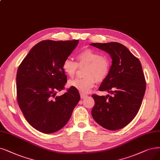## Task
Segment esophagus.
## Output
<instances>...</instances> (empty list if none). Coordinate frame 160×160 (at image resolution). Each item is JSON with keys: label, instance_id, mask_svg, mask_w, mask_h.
<instances>
[{"label": "esophagus", "instance_id": "obj_1", "mask_svg": "<svg viewBox=\"0 0 160 160\" xmlns=\"http://www.w3.org/2000/svg\"><path fill=\"white\" fill-rule=\"evenodd\" d=\"M80 96H81V98L82 99V98H85V97H87V95L85 94H83V93H80Z\"/></svg>", "mask_w": 160, "mask_h": 160}]
</instances>
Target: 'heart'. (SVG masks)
<instances>
[{
	"label": "heart",
	"mask_w": 160,
	"mask_h": 160,
	"mask_svg": "<svg viewBox=\"0 0 160 160\" xmlns=\"http://www.w3.org/2000/svg\"><path fill=\"white\" fill-rule=\"evenodd\" d=\"M78 63L71 58L63 62L62 69L69 78L76 75L78 67H85L82 79L69 81V85L79 91L81 93H88L95 86L96 82L103 81L108 75L110 69V60L106 55H100L97 51L91 48L82 50L77 54Z\"/></svg>",
	"instance_id": "1"
}]
</instances>
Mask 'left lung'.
<instances>
[{
	"instance_id": "8db88e82",
	"label": "left lung",
	"mask_w": 160,
	"mask_h": 160,
	"mask_svg": "<svg viewBox=\"0 0 160 160\" xmlns=\"http://www.w3.org/2000/svg\"><path fill=\"white\" fill-rule=\"evenodd\" d=\"M91 45L106 51L112 59L110 72L98 88L112 96L92 95L95 102L92 116L106 129H122L135 118L142 104L146 90L142 65L128 48L119 42Z\"/></svg>"
}]
</instances>
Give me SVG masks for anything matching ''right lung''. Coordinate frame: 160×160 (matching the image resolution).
Here are the masks:
<instances>
[{"mask_svg": "<svg viewBox=\"0 0 160 160\" xmlns=\"http://www.w3.org/2000/svg\"><path fill=\"white\" fill-rule=\"evenodd\" d=\"M79 40L42 41L31 49L19 66L16 75L17 100L28 122L45 134L61 129L69 120L80 100L72 87L61 96L67 76L62 69Z\"/></svg>", "mask_w": 160, "mask_h": 160, "instance_id": "obj_1", "label": "right lung"}]
</instances>
